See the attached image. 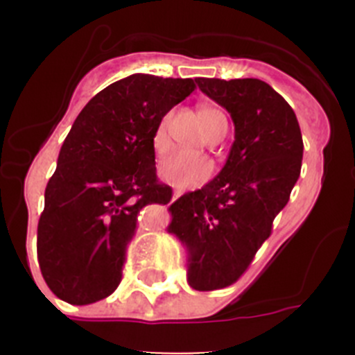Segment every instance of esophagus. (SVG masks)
Masks as SVG:
<instances>
[{
	"label": "esophagus",
	"instance_id": "obj_1",
	"mask_svg": "<svg viewBox=\"0 0 355 355\" xmlns=\"http://www.w3.org/2000/svg\"><path fill=\"white\" fill-rule=\"evenodd\" d=\"M180 194H182V192H180V191H178V189H173V199L180 198Z\"/></svg>",
	"mask_w": 355,
	"mask_h": 355
}]
</instances>
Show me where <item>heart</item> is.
<instances>
[{"label":"heart","instance_id":"b5f03b06","mask_svg":"<svg viewBox=\"0 0 355 355\" xmlns=\"http://www.w3.org/2000/svg\"><path fill=\"white\" fill-rule=\"evenodd\" d=\"M200 125H202L206 135L214 134L220 128H227V118L216 106L200 105L198 108ZM168 123H170V114H164L163 120L157 123L155 134H153L151 144L153 151L156 155H164L170 148V139H168ZM159 177L164 182L177 189H191L204 184L213 173V166L206 157L184 155V153H175V155L164 157L159 163Z\"/></svg>","mask_w":355,"mask_h":355}]
</instances>
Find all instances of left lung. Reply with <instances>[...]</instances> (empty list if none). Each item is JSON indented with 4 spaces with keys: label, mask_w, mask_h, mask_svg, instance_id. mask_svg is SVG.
I'll return each instance as SVG.
<instances>
[{
    "label": "left lung",
    "mask_w": 355,
    "mask_h": 355,
    "mask_svg": "<svg viewBox=\"0 0 355 355\" xmlns=\"http://www.w3.org/2000/svg\"><path fill=\"white\" fill-rule=\"evenodd\" d=\"M196 82L235 125V141L220 173L168 207V234L189 250V285L207 292L237 282L271 235L300 175L304 144L295 113L266 82L202 77Z\"/></svg>",
    "instance_id": "left-lung-1"
}]
</instances>
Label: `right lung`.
<instances>
[{"label": "right lung", "mask_w": 355, "mask_h": 355, "mask_svg": "<svg viewBox=\"0 0 355 355\" xmlns=\"http://www.w3.org/2000/svg\"><path fill=\"white\" fill-rule=\"evenodd\" d=\"M196 89L192 78L134 73L96 94L60 149L37 225V259L51 292L73 306L108 297L148 204H168L151 139Z\"/></svg>", "instance_id": "1"}]
</instances>
